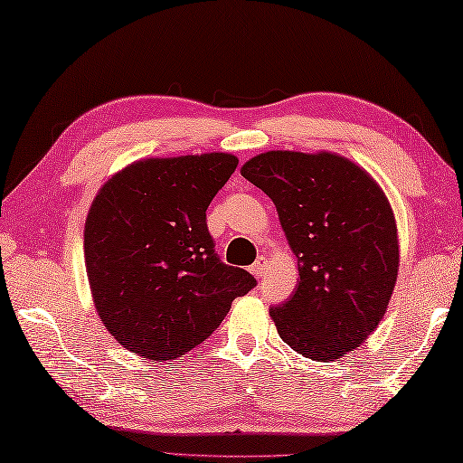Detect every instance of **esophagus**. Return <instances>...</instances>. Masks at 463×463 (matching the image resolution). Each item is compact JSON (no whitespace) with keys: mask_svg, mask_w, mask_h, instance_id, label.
Returning a JSON list of instances; mask_svg holds the SVG:
<instances>
[{"mask_svg":"<svg viewBox=\"0 0 463 463\" xmlns=\"http://www.w3.org/2000/svg\"><path fill=\"white\" fill-rule=\"evenodd\" d=\"M267 269H269V260L265 259V257H259L253 265H250V269L249 271L253 273L257 279H263L265 277V273H267Z\"/></svg>","mask_w":463,"mask_h":463,"instance_id":"1","label":"esophagus"}]
</instances>
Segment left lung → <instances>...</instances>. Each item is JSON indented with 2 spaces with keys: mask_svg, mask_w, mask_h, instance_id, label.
<instances>
[{
  "mask_svg": "<svg viewBox=\"0 0 463 463\" xmlns=\"http://www.w3.org/2000/svg\"><path fill=\"white\" fill-rule=\"evenodd\" d=\"M241 175L273 200L298 257L296 291L269 309L281 340L317 363L358 348L381 324L399 275L397 222L383 188L332 151H265Z\"/></svg>",
  "mask_w": 463,
  "mask_h": 463,
  "instance_id": "left-lung-1",
  "label": "left lung"
}]
</instances>
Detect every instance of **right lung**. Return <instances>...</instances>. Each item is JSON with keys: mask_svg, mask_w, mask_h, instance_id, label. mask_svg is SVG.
<instances>
[{"mask_svg": "<svg viewBox=\"0 0 463 463\" xmlns=\"http://www.w3.org/2000/svg\"><path fill=\"white\" fill-rule=\"evenodd\" d=\"M239 157H146L111 175L85 222L87 277L100 322L129 352L175 360L213 334L257 285L224 265L206 226Z\"/></svg>", "mask_w": 463, "mask_h": 463, "instance_id": "add662e5", "label": "right lung"}]
</instances>
